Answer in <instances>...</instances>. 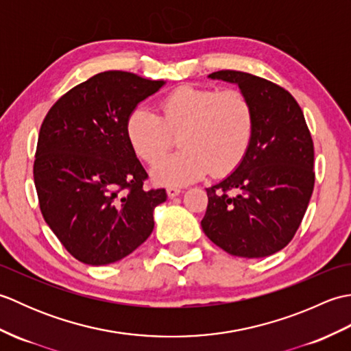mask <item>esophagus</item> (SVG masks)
I'll return each mask as SVG.
<instances>
[{
	"label": "esophagus",
	"instance_id": "obj_1",
	"mask_svg": "<svg viewBox=\"0 0 351 351\" xmlns=\"http://www.w3.org/2000/svg\"><path fill=\"white\" fill-rule=\"evenodd\" d=\"M181 193H182L181 189H178V187H167V196H169L170 199L180 196Z\"/></svg>",
	"mask_w": 351,
	"mask_h": 351
}]
</instances>
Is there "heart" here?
Returning a JSON list of instances; mask_svg holds the SVG:
<instances>
[{"label":"heart","instance_id":"heart-1","mask_svg":"<svg viewBox=\"0 0 351 351\" xmlns=\"http://www.w3.org/2000/svg\"><path fill=\"white\" fill-rule=\"evenodd\" d=\"M126 138L141 160L152 164L165 153L171 134L183 131L182 152L162 159L151 170L155 182L185 185L214 170L228 173L244 158L255 130L247 96L235 88L182 86L158 104V114L145 106L126 119Z\"/></svg>","mask_w":351,"mask_h":351}]
</instances>
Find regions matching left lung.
<instances>
[{"label": "left lung", "mask_w": 351, "mask_h": 351, "mask_svg": "<svg viewBox=\"0 0 351 351\" xmlns=\"http://www.w3.org/2000/svg\"><path fill=\"white\" fill-rule=\"evenodd\" d=\"M247 96L255 130L241 162L206 189L200 221L229 255L264 258L282 250L299 229L314 190V143L303 111L285 88L240 71L208 75Z\"/></svg>", "instance_id": "1"}]
</instances>
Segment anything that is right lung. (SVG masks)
<instances>
[{"label": "right lung", "instance_id": "obj_1", "mask_svg": "<svg viewBox=\"0 0 351 351\" xmlns=\"http://www.w3.org/2000/svg\"><path fill=\"white\" fill-rule=\"evenodd\" d=\"M166 81L101 72L63 95L40 126L34 184L47 225L73 258L107 265L128 256L154 230L166 190L147 178L126 138V119Z\"/></svg>", "mask_w": 351, "mask_h": 351}]
</instances>
